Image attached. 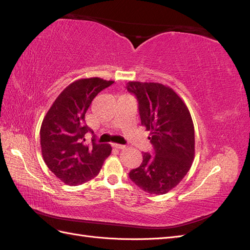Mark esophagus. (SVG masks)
Wrapping results in <instances>:
<instances>
[{
	"label": "esophagus",
	"mask_w": 250,
	"mask_h": 250,
	"mask_svg": "<svg viewBox=\"0 0 250 250\" xmlns=\"http://www.w3.org/2000/svg\"><path fill=\"white\" fill-rule=\"evenodd\" d=\"M112 147H115L117 149H125L126 148L125 145H120V144H112Z\"/></svg>",
	"instance_id": "obj_1"
}]
</instances>
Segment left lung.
Here are the masks:
<instances>
[{
    "label": "left lung",
    "instance_id": "8db88e82",
    "mask_svg": "<svg viewBox=\"0 0 250 250\" xmlns=\"http://www.w3.org/2000/svg\"><path fill=\"white\" fill-rule=\"evenodd\" d=\"M126 88L139 103L141 123L150 131L153 154L129 178L149 194L163 195L176 187L190 170L195 155V131L191 113L174 90L161 83L130 81Z\"/></svg>",
    "mask_w": 250,
    "mask_h": 250
}]
</instances>
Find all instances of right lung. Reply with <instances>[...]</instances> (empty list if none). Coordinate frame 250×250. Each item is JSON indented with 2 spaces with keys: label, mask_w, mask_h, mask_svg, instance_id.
I'll return each instance as SVG.
<instances>
[{
  "label": "right lung",
  "mask_w": 250,
  "mask_h": 250,
  "mask_svg": "<svg viewBox=\"0 0 250 250\" xmlns=\"http://www.w3.org/2000/svg\"><path fill=\"white\" fill-rule=\"evenodd\" d=\"M113 81L86 78L66 86L48 110L41 127L43 161L55 176L69 186L86 183L100 172L110 152L109 144L85 142L94 131L85 124V113L94 98Z\"/></svg>",
  "instance_id": "1"
}]
</instances>
